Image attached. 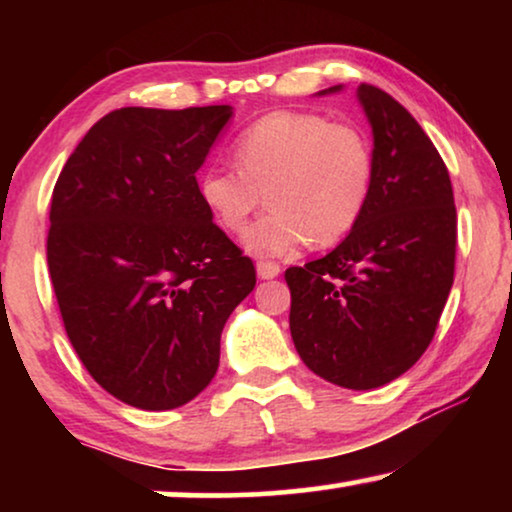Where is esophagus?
<instances>
[{"mask_svg": "<svg viewBox=\"0 0 512 512\" xmlns=\"http://www.w3.org/2000/svg\"><path fill=\"white\" fill-rule=\"evenodd\" d=\"M256 272L261 279H275L279 272H282V268H279V263H275V261H258Z\"/></svg>", "mask_w": 512, "mask_h": 512, "instance_id": "obj_1", "label": "esophagus"}]
</instances>
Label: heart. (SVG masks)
Listing matches in <instances>:
<instances>
[{"instance_id":"heart-1","label":"heart","mask_w":512,"mask_h":512,"mask_svg":"<svg viewBox=\"0 0 512 512\" xmlns=\"http://www.w3.org/2000/svg\"><path fill=\"white\" fill-rule=\"evenodd\" d=\"M237 167L202 172V205L228 233L240 235L261 207L270 212L244 235L249 254L289 256L307 242H340L366 212L375 151L366 132L314 111H272L233 144Z\"/></svg>"}]
</instances>
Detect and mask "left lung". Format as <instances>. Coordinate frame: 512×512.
I'll return each instance as SVG.
<instances>
[{
	"mask_svg": "<svg viewBox=\"0 0 512 512\" xmlns=\"http://www.w3.org/2000/svg\"><path fill=\"white\" fill-rule=\"evenodd\" d=\"M356 95L375 139L366 212L331 254L284 277L305 366L366 391L415 366L436 335L454 282L457 207L450 172L410 111L370 83Z\"/></svg>",
	"mask_w": 512,
	"mask_h": 512,
	"instance_id": "8db88e82",
	"label": "left lung"
}]
</instances>
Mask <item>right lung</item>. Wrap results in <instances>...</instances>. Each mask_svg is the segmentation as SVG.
Listing matches in <instances>:
<instances>
[{"label":"right lung","instance_id":"obj_1","mask_svg":"<svg viewBox=\"0 0 512 512\" xmlns=\"http://www.w3.org/2000/svg\"><path fill=\"white\" fill-rule=\"evenodd\" d=\"M230 114L116 109L55 181L46 258L62 324L93 380L135 408H179L212 382L223 326L256 286L195 179Z\"/></svg>","mask_w":512,"mask_h":512}]
</instances>
